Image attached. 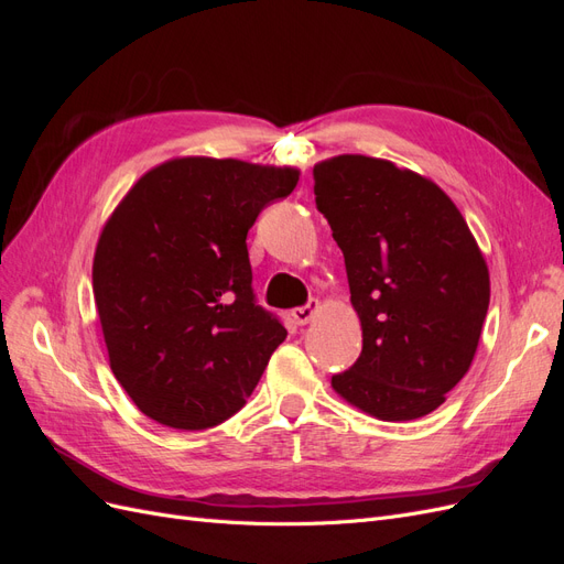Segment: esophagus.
<instances>
[{
    "instance_id": "obj_1",
    "label": "esophagus",
    "mask_w": 564,
    "mask_h": 564,
    "mask_svg": "<svg viewBox=\"0 0 564 564\" xmlns=\"http://www.w3.org/2000/svg\"><path fill=\"white\" fill-rule=\"evenodd\" d=\"M317 311H319V303L311 301L308 305H303V308H294L292 317H294L296 324H301V327H303V324H308L317 315Z\"/></svg>"
}]
</instances>
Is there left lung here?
<instances>
[{"mask_svg": "<svg viewBox=\"0 0 564 564\" xmlns=\"http://www.w3.org/2000/svg\"><path fill=\"white\" fill-rule=\"evenodd\" d=\"M317 209L344 251L362 352L338 398L412 421L466 377L489 308V268L456 204L395 162L336 155L313 169Z\"/></svg>", "mask_w": 564, "mask_h": 564, "instance_id": "obj_1", "label": "left lung"}]
</instances>
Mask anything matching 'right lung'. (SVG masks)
Returning a JSON list of instances; mask_svg holds the SVG:
<instances>
[{"label": "right lung", "instance_id": "1", "mask_svg": "<svg viewBox=\"0 0 564 564\" xmlns=\"http://www.w3.org/2000/svg\"><path fill=\"white\" fill-rule=\"evenodd\" d=\"M296 166L174 158L117 204L94 253V301L115 379L141 412L204 431L240 412L286 338L253 303L247 232Z\"/></svg>", "mask_w": 564, "mask_h": 564}]
</instances>
